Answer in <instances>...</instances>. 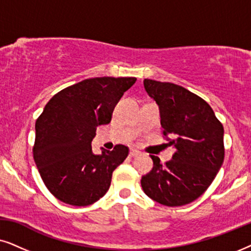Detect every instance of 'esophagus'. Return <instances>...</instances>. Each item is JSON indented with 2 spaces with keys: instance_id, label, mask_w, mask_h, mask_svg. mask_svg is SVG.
<instances>
[{
  "instance_id": "34e87169",
  "label": "esophagus",
  "mask_w": 251,
  "mask_h": 251,
  "mask_svg": "<svg viewBox=\"0 0 251 251\" xmlns=\"http://www.w3.org/2000/svg\"><path fill=\"white\" fill-rule=\"evenodd\" d=\"M140 155H141V152L136 149H131V151H129V156L131 157H138Z\"/></svg>"
}]
</instances>
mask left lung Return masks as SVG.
Masks as SVG:
<instances>
[{"label": "left lung", "instance_id": "left-lung-1", "mask_svg": "<svg viewBox=\"0 0 251 251\" xmlns=\"http://www.w3.org/2000/svg\"><path fill=\"white\" fill-rule=\"evenodd\" d=\"M143 85L159 106L163 134L176 152L165 164L150 155L153 168L142 176V189L163 205L188 204L208 189L222 168L224 127L211 106L188 89L151 79Z\"/></svg>", "mask_w": 251, "mask_h": 251}]
</instances>
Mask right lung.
Instances as JSON below:
<instances>
[{"label":"right lung","instance_id":"right-lung-1","mask_svg":"<svg viewBox=\"0 0 251 251\" xmlns=\"http://www.w3.org/2000/svg\"><path fill=\"white\" fill-rule=\"evenodd\" d=\"M136 78L101 76L82 80L55 94L35 123L33 157L50 193L75 206L105 195L112 172L128 155L126 146L94 155L92 141L100 125L111 122L113 109Z\"/></svg>","mask_w":251,"mask_h":251}]
</instances>
